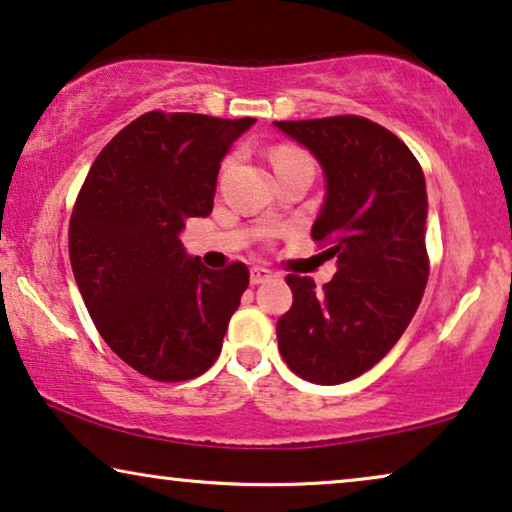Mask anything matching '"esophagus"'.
Masks as SVG:
<instances>
[{
    "label": "esophagus",
    "mask_w": 512,
    "mask_h": 512,
    "mask_svg": "<svg viewBox=\"0 0 512 512\" xmlns=\"http://www.w3.org/2000/svg\"><path fill=\"white\" fill-rule=\"evenodd\" d=\"M272 279V272L268 268H251V284H265Z\"/></svg>",
    "instance_id": "esophagus-1"
}]
</instances>
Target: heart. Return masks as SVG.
<instances>
[{"instance_id":"b5f03b06","label":"heart","mask_w":512,"mask_h":512,"mask_svg":"<svg viewBox=\"0 0 512 512\" xmlns=\"http://www.w3.org/2000/svg\"><path fill=\"white\" fill-rule=\"evenodd\" d=\"M270 163L277 174L296 170V167H312V158L303 149L291 144H279L270 151Z\"/></svg>"}]
</instances>
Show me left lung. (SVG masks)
<instances>
[{
	"instance_id": "left-lung-1",
	"label": "left lung",
	"mask_w": 512,
	"mask_h": 512,
	"mask_svg": "<svg viewBox=\"0 0 512 512\" xmlns=\"http://www.w3.org/2000/svg\"><path fill=\"white\" fill-rule=\"evenodd\" d=\"M275 125L324 167L326 200L312 240L321 256L338 258L321 289L310 277H286L293 305L277 321L279 354L307 382L342 384L389 354L422 303L424 172L394 132L363 116Z\"/></svg>"
}]
</instances>
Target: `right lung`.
<instances>
[{"label": "right lung", "mask_w": 512, "mask_h": 512, "mask_svg": "<svg viewBox=\"0 0 512 512\" xmlns=\"http://www.w3.org/2000/svg\"><path fill=\"white\" fill-rule=\"evenodd\" d=\"M254 123L149 111L104 146L76 195L69 261L83 303L111 352L151 380L212 368L247 291V265L209 270L179 233L212 212L221 160Z\"/></svg>", "instance_id": "add662e5"}]
</instances>
